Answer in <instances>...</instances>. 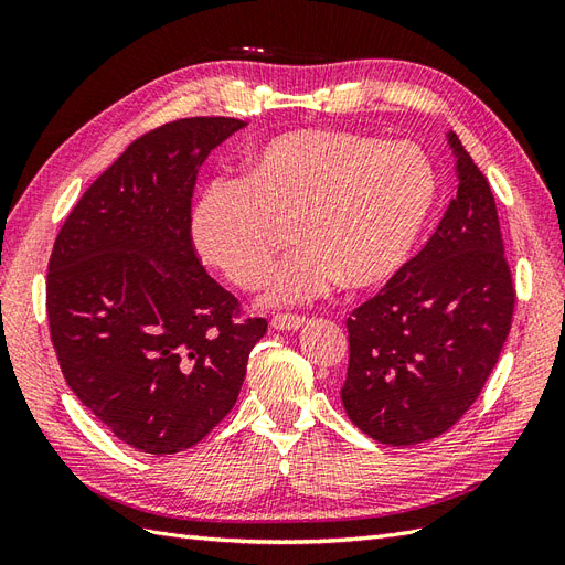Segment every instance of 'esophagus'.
Instances as JSON below:
<instances>
[{"label":"esophagus","mask_w":565,"mask_h":565,"mask_svg":"<svg viewBox=\"0 0 565 565\" xmlns=\"http://www.w3.org/2000/svg\"><path fill=\"white\" fill-rule=\"evenodd\" d=\"M306 322L303 316H292V313H276L270 318V328L273 330H282V332H292L299 330Z\"/></svg>","instance_id":"esophagus-1"}]
</instances>
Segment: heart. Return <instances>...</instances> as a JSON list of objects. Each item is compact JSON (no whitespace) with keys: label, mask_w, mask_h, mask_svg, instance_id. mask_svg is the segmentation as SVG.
Masks as SVG:
<instances>
[{"label":"heart","mask_w":565,"mask_h":565,"mask_svg":"<svg viewBox=\"0 0 565 565\" xmlns=\"http://www.w3.org/2000/svg\"><path fill=\"white\" fill-rule=\"evenodd\" d=\"M436 200V172L409 141L341 129L273 136L247 158L241 181L202 193L191 214L198 254L231 285L259 287L280 228L301 247L270 278L268 303H303L384 285L413 254Z\"/></svg>","instance_id":"1"}]
</instances>
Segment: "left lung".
Wrapping results in <instances>:
<instances>
[{"label":"left lung","mask_w":565,"mask_h":565,"mask_svg":"<svg viewBox=\"0 0 565 565\" xmlns=\"http://www.w3.org/2000/svg\"><path fill=\"white\" fill-rule=\"evenodd\" d=\"M448 141L459 185L436 233L347 320L341 403L358 429L386 446L431 440L461 419L514 316L516 289L488 179L457 134Z\"/></svg>","instance_id":"8db88e82"}]
</instances>
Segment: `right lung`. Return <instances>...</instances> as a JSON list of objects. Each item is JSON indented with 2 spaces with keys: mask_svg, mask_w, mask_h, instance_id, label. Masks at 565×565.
I'll return each mask as SVG.
<instances>
[{
  "mask_svg": "<svg viewBox=\"0 0 565 565\" xmlns=\"http://www.w3.org/2000/svg\"><path fill=\"white\" fill-rule=\"evenodd\" d=\"M247 122L183 117L139 136L67 214L46 273L63 377L127 446L174 455L224 419L264 318L202 268L198 169Z\"/></svg>",
  "mask_w": 565,
  "mask_h": 565,
  "instance_id": "obj_1",
  "label": "right lung"
}]
</instances>
